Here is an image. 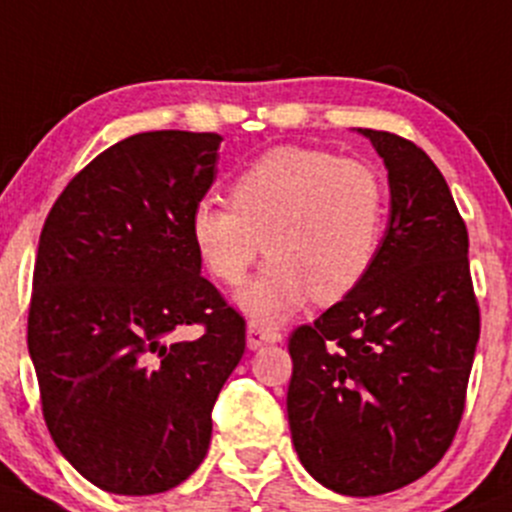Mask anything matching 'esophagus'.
I'll list each match as a JSON object with an SVG mask.
<instances>
[{"label":"esophagus","instance_id":"esophagus-1","mask_svg":"<svg viewBox=\"0 0 512 512\" xmlns=\"http://www.w3.org/2000/svg\"><path fill=\"white\" fill-rule=\"evenodd\" d=\"M277 341H282V333H279L277 328L257 324V321H250V324H247V348H250V351H257V348L270 346V343Z\"/></svg>","mask_w":512,"mask_h":512}]
</instances>
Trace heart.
Wrapping results in <instances>:
<instances>
[{
  "instance_id": "heart-1",
  "label": "heart",
  "mask_w": 512,
  "mask_h": 512,
  "mask_svg": "<svg viewBox=\"0 0 512 512\" xmlns=\"http://www.w3.org/2000/svg\"><path fill=\"white\" fill-rule=\"evenodd\" d=\"M230 201L201 198L188 233L206 270L228 287L247 277L262 247L272 255L240 294L255 319H284L311 294L321 304L348 297L380 255L387 186L360 159L282 144L235 176Z\"/></svg>"
}]
</instances>
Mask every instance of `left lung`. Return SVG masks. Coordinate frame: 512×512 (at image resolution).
<instances>
[{
  "label": "left lung",
  "mask_w": 512,
  "mask_h": 512,
  "mask_svg": "<svg viewBox=\"0 0 512 512\" xmlns=\"http://www.w3.org/2000/svg\"><path fill=\"white\" fill-rule=\"evenodd\" d=\"M383 159L390 220L368 277L289 338V429L304 469L343 496L417 481L449 449L481 319L469 233L434 161L358 129Z\"/></svg>",
  "instance_id": "left-lung-1"
}]
</instances>
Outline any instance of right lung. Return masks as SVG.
<instances>
[{
  "instance_id": "1",
  "label": "right lung",
  "mask_w": 512,
  "mask_h": 512,
  "mask_svg": "<svg viewBox=\"0 0 512 512\" xmlns=\"http://www.w3.org/2000/svg\"><path fill=\"white\" fill-rule=\"evenodd\" d=\"M220 142L122 139L43 223L29 309L43 419L73 469L117 496L164 493L201 466L215 397L245 353V321L201 277L188 233ZM196 323V342L170 338Z\"/></svg>"
}]
</instances>
